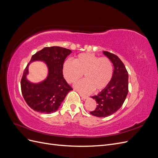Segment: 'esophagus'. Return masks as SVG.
<instances>
[{"mask_svg": "<svg viewBox=\"0 0 158 158\" xmlns=\"http://www.w3.org/2000/svg\"><path fill=\"white\" fill-rule=\"evenodd\" d=\"M78 93H79V94H80V97L82 98V99H86V98H88L87 95H84V94H81V93H80V92H78Z\"/></svg>", "mask_w": 158, "mask_h": 158, "instance_id": "esophagus-1", "label": "esophagus"}]
</instances>
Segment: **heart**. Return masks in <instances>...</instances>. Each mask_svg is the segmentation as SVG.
Here are the masks:
<instances>
[{
  "label": "heart",
  "instance_id": "1",
  "mask_svg": "<svg viewBox=\"0 0 158 158\" xmlns=\"http://www.w3.org/2000/svg\"><path fill=\"white\" fill-rule=\"evenodd\" d=\"M63 71L66 80L70 84L78 80L84 74L85 78L76 83L75 87L89 93L93 90L99 92L107 86L113 77V66L107 57L85 52L79 54L74 61L66 60Z\"/></svg>",
  "mask_w": 158,
  "mask_h": 158
}]
</instances>
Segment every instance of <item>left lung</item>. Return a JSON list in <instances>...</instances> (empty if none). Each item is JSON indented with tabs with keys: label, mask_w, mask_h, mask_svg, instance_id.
<instances>
[{
	"label": "left lung",
	"mask_w": 158,
	"mask_h": 158,
	"mask_svg": "<svg viewBox=\"0 0 158 158\" xmlns=\"http://www.w3.org/2000/svg\"><path fill=\"white\" fill-rule=\"evenodd\" d=\"M103 54L111 60L114 72L111 82L97 95L92 96L97 102V107L90 114L98 117H106L121 107L128 92V72L118 57L108 51Z\"/></svg>",
	"instance_id": "left-lung-1"
}]
</instances>
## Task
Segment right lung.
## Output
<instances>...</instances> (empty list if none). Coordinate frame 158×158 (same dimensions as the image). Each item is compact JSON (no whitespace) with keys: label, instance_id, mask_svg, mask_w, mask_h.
<instances>
[{"label":"right lung","instance_id":"obj_1","mask_svg":"<svg viewBox=\"0 0 158 158\" xmlns=\"http://www.w3.org/2000/svg\"><path fill=\"white\" fill-rule=\"evenodd\" d=\"M70 52V49L53 46L45 47L32 55L30 61L43 60L49 69L47 79L37 85L30 83L26 79L28 64L23 70L20 84L22 94L28 106L34 111L44 113L56 111L66 95L73 90L63 74V63Z\"/></svg>","mask_w":158,"mask_h":158}]
</instances>
